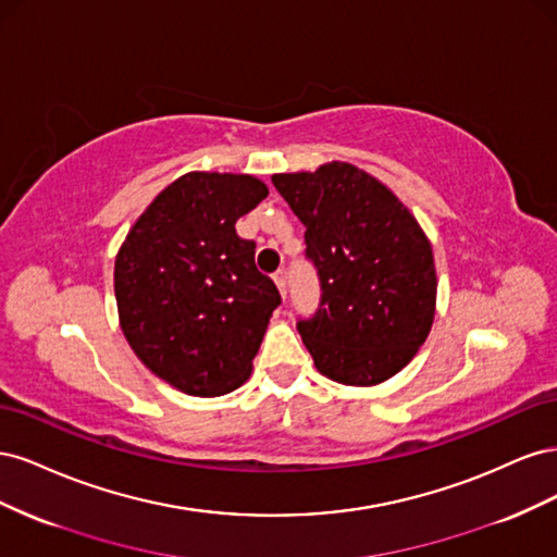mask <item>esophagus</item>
<instances>
[{"mask_svg": "<svg viewBox=\"0 0 557 557\" xmlns=\"http://www.w3.org/2000/svg\"><path fill=\"white\" fill-rule=\"evenodd\" d=\"M274 283L278 285L281 295L285 297V285H288V272H285V269H278V272L274 274Z\"/></svg>", "mask_w": 557, "mask_h": 557, "instance_id": "esophagus-1", "label": "esophagus"}]
</instances>
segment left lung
I'll use <instances>...</instances> for the list:
<instances>
[{"label":"left lung","mask_w":557,"mask_h":557,"mask_svg":"<svg viewBox=\"0 0 557 557\" xmlns=\"http://www.w3.org/2000/svg\"><path fill=\"white\" fill-rule=\"evenodd\" d=\"M274 188L305 223L320 305L297 320L318 372L376 385L425 344L436 305L432 246L381 181L348 162L274 174Z\"/></svg>","instance_id":"1"}]
</instances>
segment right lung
Segmentation results:
<instances>
[{
    "label": "right lung",
    "mask_w": 557,
    "mask_h": 557,
    "mask_svg": "<svg viewBox=\"0 0 557 557\" xmlns=\"http://www.w3.org/2000/svg\"><path fill=\"white\" fill-rule=\"evenodd\" d=\"M267 195L256 176L190 172L150 201L117 250L125 339L185 395L239 387L281 305L274 281L256 267V242L234 230Z\"/></svg>",
    "instance_id": "obj_1"
}]
</instances>
